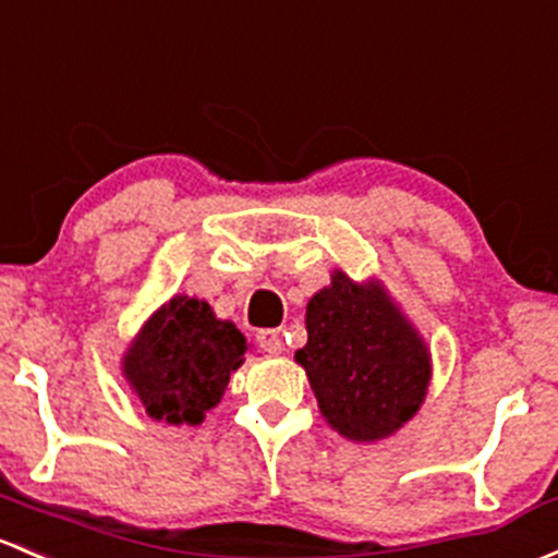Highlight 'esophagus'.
I'll return each mask as SVG.
<instances>
[{"label":"esophagus","instance_id":"34e87169","mask_svg":"<svg viewBox=\"0 0 558 558\" xmlns=\"http://www.w3.org/2000/svg\"><path fill=\"white\" fill-rule=\"evenodd\" d=\"M256 342H259L264 353H283V333H280L278 328H264V331L256 333Z\"/></svg>","mask_w":558,"mask_h":558}]
</instances>
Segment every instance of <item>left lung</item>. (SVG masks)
<instances>
[{
  "instance_id": "8db88e82",
  "label": "left lung",
  "mask_w": 558,
  "mask_h": 558,
  "mask_svg": "<svg viewBox=\"0 0 558 558\" xmlns=\"http://www.w3.org/2000/svg\"><path fill=\"white\" fill-rule=\"evenodd\" d=\"M307 372L320 414L350 441H379L417 414L430 385V353L383 283L333 269L307 302Z\"/></svg>"
}]
</instances>
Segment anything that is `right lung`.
<instances>
[{
  "label": "right lung",
  "instance_id": "right-lung-1",
  "mask_svg": "<svg viewBox=\"0 0 558 558\" xmlns=\"http://www.w3.org/2000/svg\"><path fill=\"white\" fill-rule=\"evenodd\" d=\"M245 350L243 333L216 318L208 302L173 296L141 326L122 357V374L151 420L201 425Z\"/></svg>",
  "mask_w": 558,
  "mask_h": 558
}]
</instances>
